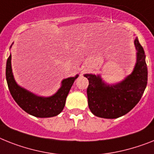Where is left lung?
<instances>
[{"label":"left lung","mask_w":154,"mask_h":154,"mask_svg":"<svg viewBox=\"0 0 154 154\" xmlns=\"http://www.w3.org/2000/svg\"><path fill=\"white\" fill-rule=\"evenodd\" d=\"M136 63L129 75L115 84H109L100 75L85 74L89 80L87 97L90 110L96 116L116 119L125 115L140 101L147 85L148 71L144 49L134 39Z\"/></svg>","instance_id":"obj_1"}]
</instances>
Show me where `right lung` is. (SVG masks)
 <instances>
[{"label":"right lung","mask_w":154,"mask_h":154,"mask_svg":"<svg viewBox=\"0 0 154 154\" xmlns=\"http://www.w3.org/2000/svg\"><path fill=\"white\" fill-rule=\"evenodd\" d=\"M11 60L10 54L6 63V80L11 96L19 106L30 115L39 118L53 117L60 113L64 108L71 87L79 75L62 80L61 86L53 95L42 97L17 84L12 73Z\"/></svg>","instance_id":"obj_1"}]
</instances>
